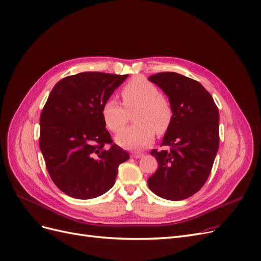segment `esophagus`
<instances>
[{"instance_id": "esophagus-1", "label": "esophagus", "mask_w": 261, "mask_h": 261, "mask_svg": "<svg viewBox=\"0 0 261 261\" xmlns=\"http://www.w3.org/2000/svg\"><path fill=\"white\" fill-rule=\"evenodd\" d=\"M143 155H144L143 153H133V154H132V156H133V158H136V159H138V158H141Z\"/></svg>"}]
</instances>
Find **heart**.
Instances as JSON below:
<instances>
[{
  "label": "heart",
  "mask_w": 261,
  "mask_h": 261,
  "mask_svg": "<svg viewBox=\"0 0 261 261\" xmlns=\"http://www.w3.org/2000/svg\"><path fill=\"white\" fill-rule=\"evenodd\" d=\"M123 106L114 99H109L102 108V118L107 127L118 133L129 119L134 109L136 124L118 134L116 143L121 147L139 150L148 147L156 134L165 133L170 127L173 110L169 100L161 96L155 85L144 77H136L122 90Z\"/></svg>",
  "instance_id": "obj_1"
}]
</instances>
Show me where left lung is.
I'll return each instance as SVG.
<instances>
[{
  "label": "left lung",
  "instance_id": "obj_1",
  "mask_svg": "<svg viewBox=\"0 0 261 261\" xmlns=\"http://www.w3.org/2000/svg\"><path fill=\"white\" fill-rule=\"evenodd\" d=\"M148 80L167 94L173 110L161 144L171 149L151 151L159 165L148 186L161 198L183 200L210 175L219 149V110L211 94L192 78L164 72Z\"/></svg>",
  "mask_w": 261,
  "mask_h": 261
}]
</instances>
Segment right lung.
Listing matches in <instances>:
<instances>
[{"label": "right lung", "mask_w": 261, "mask_h": 261, "mask_svg": "<svg viewBox=\"0 0 261 261\" xmlns=\"http://www.w3.org/2000/svg\"><path fill=\"white\" fill-rule=\"evenodd\" d=\"M128 75L85 72L53 87L40 116V150L50 177L77 199L103 195L128 152L113 144L102 108Z\"/></svg>", "instance_id": "obj_1"}]
</instances>
